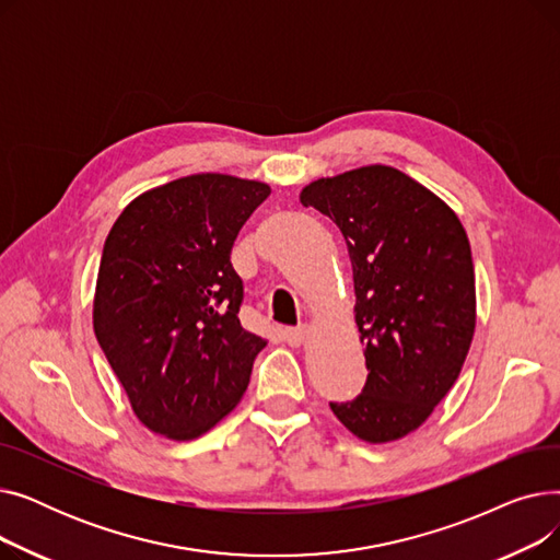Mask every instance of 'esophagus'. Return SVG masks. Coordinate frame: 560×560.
<instances>
[{
	"label": "esophagus",
	"mask_w": 560,
	"mask_h": 560,
	"mask_svg": "<svg viewBox=\"0 0 560 560\" xmlns=\"http://www.w3.org/2000/svg\"><path fill=\"white\" fill-rule=\"evenodd\" d=\"M306 336H308V327H306V325L283 329V340H285L290 347H300V345H304Z\"/></svg>",
	"instance_id": "esophagus-1"
}]
</instances>
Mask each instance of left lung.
<instances>
[{
    "label": "left lung",
    "instance_id": "1",
    "mask_svg": "<svg viewBox=\"0 0 560 560\" xmlns=\"http://www.w3.org/2000/svg\"><path fill=\"white\" fill-rule=\"evenodd\" d=\"M300 199L345 235L370 370L357 399L329 406L365 443H393L427 422L472 345L477 288L467 233L443 199L390 165L322 176Z\"/></svg>",
    "mask_w": 560,
    "mask_h": 560
}]
</instances>
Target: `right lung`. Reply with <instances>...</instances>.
Returning <instances> with one entry per match:
<instances>
[{"instance_id": "1", "label": "right lung", "mask_w": 560, "mask_h": 560, "mask_svg": "<svg viewBox=\"0 0 560 560\" xmlns=\"http://www.w3.org/2000/svg\"><path fill=\"white\" fill-rule=\"evenodd\" d=\"M270 186L201 172L138 195L104 243L93 302L100 347L136 418L192 440L229 416L268 340L243 329L231 247Z\"/></svg>"}]
</instances>
